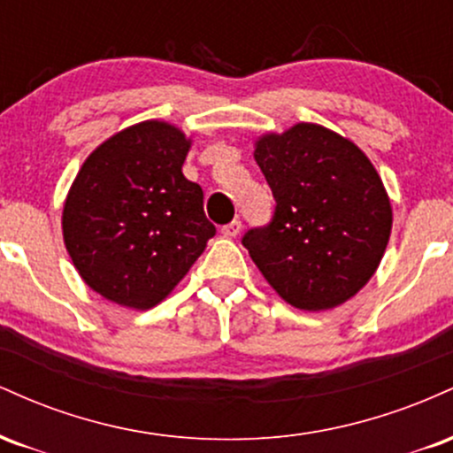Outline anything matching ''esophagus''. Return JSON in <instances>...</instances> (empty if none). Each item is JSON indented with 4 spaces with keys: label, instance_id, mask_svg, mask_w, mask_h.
<instances>
[{
    "label": "esophagus",
    "instance_id": "34e87169",
    "mask_svg": "<svg viewBox=\"0 0 453 453\" xmlns=\"http://www.w3.org/2000/svg\"><path fill=\"white\" fill-rule=\"evenodd\" d=\"M241 230H242L241 219H234V221L227 223V226L221 227V234H223V236H227V238H234V236H238V234H241Z\"/></svg>",
    "mask_w": 453,
    "mask_h": 453
}]
</instances>
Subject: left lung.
I'll return each mask as SVG.
<instances>
[{
    "label": "left lung",
    "mask_w": 453,
    "mask_h": 453,
    "mask_svg": "<svg viewBox=\"0 0 453 453\" xmlns=\"http://www.w3.org/2000/svg\"><path fill=\"white\" fill-rule=\"evenodd\" d=\"M253 157L277 202L268 226L242 236L259 273L296 309L347 303L375 274L392 232L375 165L351 140L315 123L266 134Z\"/></svg>",
    "instance_id": "left-lung-1"
}]
</instances>
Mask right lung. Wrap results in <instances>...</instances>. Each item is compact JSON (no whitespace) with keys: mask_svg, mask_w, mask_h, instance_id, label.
Masks as SVG:
<instances>
[{"mask_svg":"<svg viewBox=\"0 0 453 453\" xmlns=\"http://www.w3.org/2000/svg\"><path fill=\"white\" fill-rule=\"evenodd\" d=\"M189 147L179 127L142 121L102 142L78 170L64 242L82 280L111 303L159 304L215 236L202 187L183 176Z\"/></svg>","mask_w":453,"mask_h":453,"instance_id":"right-lung-1","label":"right lung"}]
</instances>
